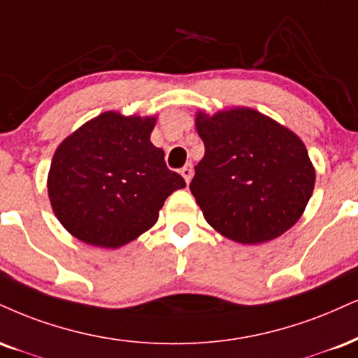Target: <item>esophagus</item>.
Listing matches in <instances>:
<instances>
[{
  "instance_id": "esophagus-1",
  "label": "esophagus",
  "mask_w": 358,
  "mask_h": 358,
  "mask_svg": "<svg viewBox=\"0 0 358 358\" xmlns=\"http://www.w3.org/2000/svg\"><path fill=\"white\" fill-rule=\"evenodd\" d=\"M180 173H182V176L185 178V182L190 183L192 182V176H193V166L190 165V163H187V165L182 168V171H180Z\"/></svg>"
}]
</instances>
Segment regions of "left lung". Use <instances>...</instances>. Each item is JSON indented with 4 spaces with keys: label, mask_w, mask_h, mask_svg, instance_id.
<instances>
[{
    "label": "left lung",
    "mask_w": 358,
    "mask_h": 358,
    "mask_svg": "<svg viewBox=\"0 0 358 358\" xmlns=\"http://www.w3.org/2000/svg\"><path fill=\"white\" fill-rule=\"evenodd\" d=\"M205 157L190 190L208 225L236 243L257 245L300 220L315 168L299 135L248 106L196 111Z\"/></svg>",
    "instance_id": "1"
}]
</instances>
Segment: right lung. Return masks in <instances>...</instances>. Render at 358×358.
<instances>
[{
	"label": "right lung",
	"mask_w": 358,
	"mask_h": 358,
	"mask_svg": "<svg viewBox=\"0 0 358 358\" xmlns=\"http://www.w3.org/2000/svg\"><path fill=\"white\" fill-rule=\"evenodd\" d=\"M157 116L105 111L58 145L48 171L51 208L80 242L120 248L158 220L185 180L165 165L152 135Z\"/></svg>",
	"instance_id": "add662e5"
}]
</instances>
